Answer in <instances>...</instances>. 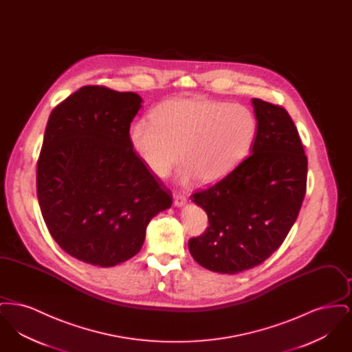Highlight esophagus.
I'll return each mask as SVG.
<instances>
[{"mask_svg":"<svg viewBox=\"0 0 352 352\" xmlns=\"http://www.w3.org/2000/svg\"><path fill=\"white\" fill-rule=\"evenodd\" d=\"M186 201H187V199H186V195H184V194L177 192V194L174 195V204H175V206L182 207V206L186 204Z\"/></svg>","mask_w":352,"mask_h":352,"instance_id":"1","label":"esophagus"}]
</instances>
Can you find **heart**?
<instances>
[{
    "label": "heart",
    "mask_w": 352,
    "mask_h": 352,
    "mask_svg": "<svg viewBox=\"0 0 352 352\" xmlns=\"http://www.w3.org/2000/svg\"><path fill=\"white\" fill-rule=\"evenodd\" d=\"M257 120L241 104L195 98H173L137 120L131 142L141 161L158 178H166L181 161V181L211 184L226 178L250 154Z\"/></svg>",
    "instance_id": "heart-1"
}]
</instances>
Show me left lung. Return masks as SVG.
<instances>
[{"instance_id": "left-lung-1", "label": "left lung", "mask_w": 352, "mask_h": 352, "mask_svg": "<svg viewBox=\"0 0 352 352\" xmlns=\"http://www.w3.org/2000/svg\"><path fill=\"white\" fill-rule=\"evenodd\" d=\"M257 135L247 157L218 184L194 192L207 212L204 234L188 240L203 268L234 274L264 263L293 227L306 194L307 157L286 109L253 99Z\"/></svg>"}]
</instances>
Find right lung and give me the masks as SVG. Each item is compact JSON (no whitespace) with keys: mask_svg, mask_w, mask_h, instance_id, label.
I'll return each mask as SVG.
<instances>
[{"mask_svg":"<svg viewBox=\"0 0 352 352\" xmlns=\"http://www.w3.org/2000/svg\"><path fill=\"white\" fill-rule=\"evenodd\" d=\"M142 99L84 85L58 104L36 162V197L52 239L102 268L137 254L151 218L173 197L138 157L131 122Z\"/></svg>","mask_w":352,"mask_h":352,"instance_id":"obj_1","label":"right lung"}]
</instances>
